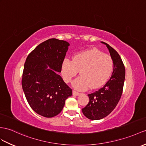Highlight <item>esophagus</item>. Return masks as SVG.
<instances>
[{
  "label": "esophagus",
  "instance_id": "34e87169",
  "mask_svg": "<svg viewBox=\"0 0 146 146\" xmlns=\"http://www.w3.org/2000/svg\"><path fill=\"white\" fill-rule=\"evenodd\" d=\"M72 94H73L74 95L78 96V95H79L80 94L79 93V92H76V91H75V90H73V91H72Z\"/></svg>",
  "mask_w": 146,
  "mask_h": 146
}]
</instances>
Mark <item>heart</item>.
<instances>
[{
	"mask_svg": "<svg viewBox=\"0 0 146 146\" xmlns=\"http://www.w3.org/2000/svg\"><path fill=\"white\" fill-rule=\"evenodd\" d=\"M113 70L111 56L94 48L77 53L72 61L64 59L61 74L66 82L69 83L80 70V76L73 82L72 86L78 90H84L89 87L95 89L104 85Z\"/></svg>",
	"mask_w": 146,
	"mask_h": 146,
	"instance_id": "heart-1",
	"label": "heart"
}]
</instances>
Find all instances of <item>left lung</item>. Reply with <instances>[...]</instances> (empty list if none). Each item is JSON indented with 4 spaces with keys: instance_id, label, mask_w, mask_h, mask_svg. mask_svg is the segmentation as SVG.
<instances>
[{
    "instance_id": "obj_1",
    "label": "left lung",
    "mask_w": 146,
    "mask_h": 146,
    "mask_svg": "<svg viewBox=\"0 0 146 146\" xmlns=\"http://www.w3.org/2000/svg\"><path fill=\"white\" fill-rule=\"evenodd\" d=\"M102 42L108 49L113 61V70L111 77L104 87L88 95L89 102L82 111L92 120L104 118L115 108L121 97L125 79V67L120 56L109 44Z\"/></svg>"
}]
</instances>
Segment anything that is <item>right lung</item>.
Masks as SVG:
<instances>
[{
  "label": "right lung",
  "mask_w": 146,
  "mask_h": 146,
  "mask_svg": "<svg viewBox=\"0 0 146 146\" xmlns=\"http://www.w3.org/2000/svg\"><path fill=\"white\" fill-rule=\"evenodd\" d=\"M69 46L66 41L49 39L37 46L25 63L22 79L25 95L31 108L46 118L61 113L66 100L72 95L58 74Z\"/></svg>",
  "instance_id": "add662e5"
}]
</instances>
